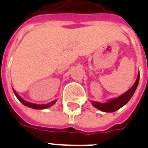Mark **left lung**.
<instances>
[{
	"label": "left lung",
	"instance_id": "1",
	"mask_svg": "<svg viewBox=\"0 0 148 148\" xmlns=\"http://www.w3.org/2000/svg\"><path fill=\"white\" fill-rule=\"evenodd\" d=\"M139 79L140 73L137 75V80H136L134 86L130 88V90H127L125 93L121 95V97L109 100L106 103H99V102L92 101V106H95L96 108L99 110L103 111V112H114V111L117 110L120 108H121L122 106H124L125 104L127 103L128 101L132 97L135 90L137 89V85L139 82Z\"/></svg>",
	"mask_w": 148,
	"mask_h": 148
}]
</instances>
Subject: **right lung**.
<instances>
[{"mask_svg": "<svg viewBox=\"0 0 148 148\" xmlns=\"http://www.w3.org/2000/svg\"><path fill=\"white\" fill-rule=\"evenodd\" d=\"M14 92V94H15L16 97L19 99V101L23 103L25 106H27V107H30V108H33V109H36V110H43V109H45V108H49L50 106H51L53 104H55V103L56 102V100H53V101L50 102L49 103L47 104H35V103H29V102H27L25 101V99H23L21 97H20L17 94V92L13 90Z\"/></svg>", "mask_w": 148, "mask_h": 148, "instance_id": "right-lung-1", "label": "right lung"}]
</instances>
